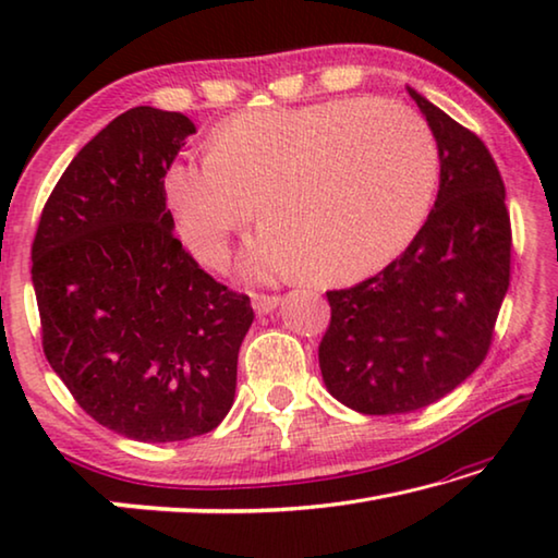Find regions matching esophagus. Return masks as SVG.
<instances>
[{"label": "esophagus", "instance_id": "obj_1", "mask_svg": "<svg viewBox=\"0 0 558 558\" xmlns=\"http://www.w3.org/2000/svg\"><path fill=\"white\" fill-rule=\"evenodd\" d=\"M278 295H253V310H256L258 315H268L278 307Z\"/></svg>", "mask_w": 558, "mask_h": 558}]
</instances>
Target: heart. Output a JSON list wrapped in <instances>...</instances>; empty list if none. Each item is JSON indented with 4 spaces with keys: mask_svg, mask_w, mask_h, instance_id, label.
<instances>
[{
    "mask_svg": "<svg viewBox=\"0 0 558 558\" xmlns=\"http://www.w3.org/2000/svg\"><path fill=\"white\" fill-rule=\"evenodd\" d=\"M436 182L426 122L372 98L239 112L214 130L209 155L179 157L165 172L169 209L196 258L221 266L258 204L266 231L243 268L319 282H352L399 256L426 221Z\"/></svg>",
    "mask_w": 558,
    "mask_h": 558,
    "instance_id": "heart-1",
    "label": "heart"
}]
</instances>
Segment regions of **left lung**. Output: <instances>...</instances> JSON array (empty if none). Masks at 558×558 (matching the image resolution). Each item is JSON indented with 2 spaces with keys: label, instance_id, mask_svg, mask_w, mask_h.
I'll list each match as a JSON object with an SVG mask.
<instances>
[{
  "label": "left lung",
  "instance_id": "left-lung-1",
  "mask_svg": "<svg viewBox=\"0 0 558 558\" xmlns=\"http://www.w3.org/2000/svg\"><path fill=\"white\" fill-rule=\"evenodd\" d=\"M436 137V204L409 248L374 278L329 290L319 342L327 391L366 415L436 403L483 364L509 288L505 184L475 132L405 88Z\"/></svg>",
  "mask_w": 558,
  "mask_h": 558
}]
</instances>
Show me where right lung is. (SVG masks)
<instances>
[{"mask_svg":"<svg viewBox=\"0 0 558 558\" xmlns=\"http://www.w3.org/2000/svg\"><path fill=\"white\" fill-rule=\"evenodd\" d=\"M196 128L122 112L65 167L32 245L44 354L100 426L186 440L231 411L248 295L204 272L174 235L165 172Z\"/></svg>","mask_w":558,"mask_h":558,"instance_id":"obj_1","label":"right lung"}]
</instances>
